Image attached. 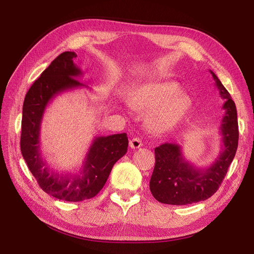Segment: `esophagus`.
<instances>
[{
    "label": "esophagus",
    "mask_w": 254,
    "mask_h": 254,
    "mask_svg": "<svg viewBox=\"0 0 254 254\" xmlns=\"http://www.w3.org/2000/svg\"><path fill=\"white\" fill-rule=\"evenodd\" d=\"M129 146L132 149H137V148H140L141 146H142V141L139 139V137H133L132 140H130Z\"/></svg>",
    "instance_id": "esophagus-1"
}]
</instances>
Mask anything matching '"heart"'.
Segmentation results:
<instances>
[{
    "mask_svg": "<svg viewBox=\"0 0 254 254\" xmlns=\"http://www.w3.org/2000/svg\"><path fill=\"white\" fill-rule=\"evenodd\" d=\"M130 104L136 110L150 112L149 124L156 131L178 125L191 107L190 97L175 81H157L142 86Z\"/></svg>",
    "mask_w": 254,
    "mask_h": 254,
    "instance_id": "1",
    "label": "heart"
}]
</instances>
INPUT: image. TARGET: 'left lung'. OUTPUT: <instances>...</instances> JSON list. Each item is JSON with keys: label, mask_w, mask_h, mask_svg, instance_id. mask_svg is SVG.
Segmentation results:
<instances>
[{"label": "left lung", "mask_w": 254, "mask_h": 254, "mask_svg": "<svg viewBox=\"0 0 254 254\" xmlns=\"http://www.w3.org/2000/svg\"><path fill=\"white\" fill-rule=\"evenodd\" d=\"M211 74L220 97L226 99L222 106L226 112L220 125L221 150L210 166L198 168L186 160L178 144L164 143L156 147L149 189L159 202L186 205L206 200L216 193L235 157L238 145L236 107L217 76L212 71Z\"/></svg>", "instance_id": "8db88e82"}]
</instances>
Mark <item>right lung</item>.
Wrapping results in <instances>:
<instances>
[{"instance_id":"add662e5","label":"right lung","mask_w":254,"mask_h":254,"mask_svg":"<svg viewBox=\"0 0 254 254\" xmlns=\"http://www.w3.org/2000/svg\"><path fill=\"white\" fill-rule=\"evenodd\" d=\"M77 55L64 52L52 61L33 86L23 103L21 152L39 187L49 195L64 201H82L96 196L108 179L113 165L127 152L126 133L96 136L82 168L77 174L51 170L40 150L43 114L52 99L63 92L87 87L75 79L82 75L75 64Z\"/></svg>"}]
</instances>
